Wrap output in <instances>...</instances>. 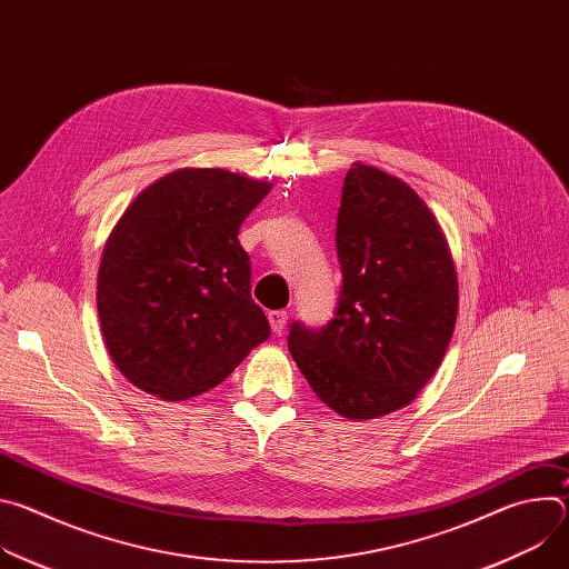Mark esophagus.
<instances>
[{
	"instance_id": "obj_1",
	"label": "esophagus",
	"mask_w": 569,
	"mask_h": 569,
	"mask_svg": "<svg viewBox=\"0 0 569 569\" xmlns=\"http://www.w3.org/2000/svg\"><path fill=\"white\" fill-rule=\"evenodd\" d=\"M268 319H270V327H272V331H274L277 336H281V333H283V329H286L288 312H286V310H270V312H268Z\"/></svg>"
}]
</instances>
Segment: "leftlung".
I'll return each mask as SVG.
<instances>
[{
	"mask_svg": "<svg viewBox=\"0 0 569 569\" xmlns=\"http://www.w3.org/2000/svg\"><path fill=\"white\" fill-rule=\"evenodd\" d=\"M342 290L321 329L290 323V353L345 419L410 405L450 345L459 290L448 240L412 187L356 161L336 229Z\"/></svg>",
	"mask_w": 569,
	"mask_h": 569,
	"instance_id": "1",
	"label": "left lung"
}]
</instances>
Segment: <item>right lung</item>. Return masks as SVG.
<instances>
[{"instance_id": "right-lung-1", "label": "right lung", "mask_w": 569, "mask_h": 569, "mask_svg": "<svg viewBox=\"0 0 569 569\" xmlns=\"http://www.w3.org/2000/svg\"><path fill=\"white\" fill-rule=\"evenodd\" d=\"M270 189L224 169H180L119 218L99 266L97 308L108 353L134 387L167 400L200 396L270 338L238 242Z\"/></svg>"}]
</instances>
